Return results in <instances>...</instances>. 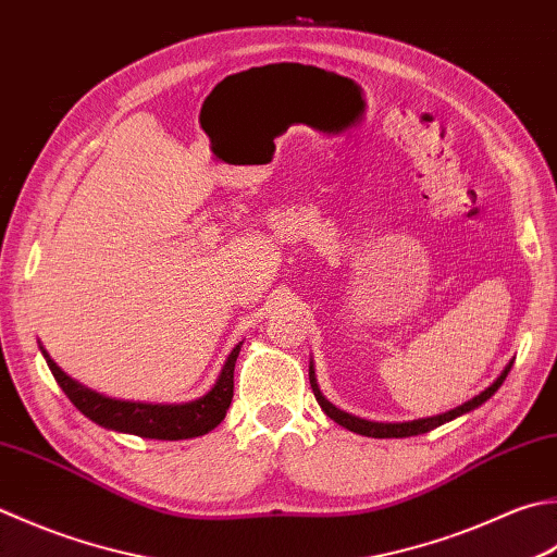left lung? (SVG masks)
<instances>
[{
    "label": "left lung",
    "mask_w": 557,
    "mask_h": 557,
    "mask_svg": "<svg viewBox=\"0 0 557 557\" xmlns=\"http://www.w3.org/2000/svg\"><path fill=\"white\" fill-rule=\"evenodd\" d=\"M505 376H507V372H505L503 376H499L493 386L485 388L481 396H475L473 400L463 403V406H459V408H456V410H449V412H446V416H437V418H424V420H412V422H400V424L369 422V420H359V418H355V416H347V412L337 410V408L333 406V403L325 400V398L321 396V391H319V394H315V400L321 403V408L325 410V416H329L331 420H335L337 424H343L345 430H350V432L362 434V437H374V440H391V437H416V434H422V432H430V430H434V428H437V424H442L446 418H454V416H459V412H463V410H471V408H475V406H481L483 400H487L490 396L495 394V388H497L499 384H503ZM313 391H315V388H313Z\"/></svg>",
    "instance_id": "obj_1"
}]
</instances>
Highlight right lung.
Segmentation results:
<instances>
[{"instance_id":"1","label":"right lung","mask_w":557,"mask_h":557,"mask_svg":"<svg viewBox=\"0 0 557 557\" xmlns=\"http://www.w3.org/2000/svg\"><path fill=\"white\" fill-rule=\"evenodd\" d=\"M236 355L238 352H232V357H228V362L222 369V376L210 394L193 403H185V406H151V403L106 398L101 394H96V391L76 384V381H72L54 362H50V369L74 406L79 408L86 418L101 424V428L129 432L147 440L173 442L202 437V434L214 430L216 424L224 420L234 398Z\"/></svg>"}]
</instances>
